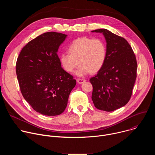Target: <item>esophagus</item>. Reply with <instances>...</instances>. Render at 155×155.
<instances>
[{"mask_svg":"<svg viewBox=\"0 0 155 155\" xmlns=\"http://www.w3.org/2000/svg\"><path fill=\"white\" fill-rule=\"evenodd\" d=\"M77 81L79 84H82V83H84L86 81V80L83 79V78H78L77 80Z\"/></svg>","mask_w":155,"mask_h":155,"instance_id":"esophagus-1","label":"esophagus"}]
</instances>
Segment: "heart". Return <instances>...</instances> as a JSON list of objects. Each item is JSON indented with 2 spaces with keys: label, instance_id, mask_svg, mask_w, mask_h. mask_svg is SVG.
<instances>
[{
  "label": "heart",
  "instance_id": "b5f03b06",
  "mask_svg": "<svg viewBox=\"0 0 155 155\" xmlns=\"http://www.w3.org/2000/svg\"><path fill=\"white\" fill-rule=\"evenodd\" d=\"M68 50L69 53L60 55V63L64 71L69 73L72 72L79 64L75 74L80 77L100 71L107 56L105 44L99 38L84 37L77 38L71 43Z\"/></svg>",
  "mask_w": 155,
  "mask_h": 155
}]
</instances>
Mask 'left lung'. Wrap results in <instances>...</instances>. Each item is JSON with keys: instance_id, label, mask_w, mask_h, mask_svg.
<instances>
[{"instance_id": "left-lung-1", "label": "left lung", "mask_w": 155, "mask_h": 155, "mask_svg": "<svg viewBox=\"0 0 155 155\" xmlns=\"http://www.w3.org/2000/svg\"><path fill=\"white\" fill-rule=\"evenodd\" d=\"M92 32L104 35L107 56L102 68L90 80L93 88L91 98L97 109L112 112L130 100L137 77L136 58L123 37L105 29Z\"/></svg>"}]
</instances>
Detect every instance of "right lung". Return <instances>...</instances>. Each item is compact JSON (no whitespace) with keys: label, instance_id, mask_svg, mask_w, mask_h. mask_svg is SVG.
I'll list each match as a JSON object with an SVG mask.
<instances>
[{"label":"right lung","instance_id":"add662e5","mask_svg":"<svg viewBox=\"0 0 155 155\" xmlns=\"http://www.w3.org/2000/svg\"><path fill=\"white\" fill-rule=\"evenodd\" d=\"M67 35L48 32L28 43L17 59L21 92L32 108L46 116L61 114L75 86L74 77L62 68L57 54Z\"/></svg>","mask_w":155,"mask_h":155}]
</instances>
